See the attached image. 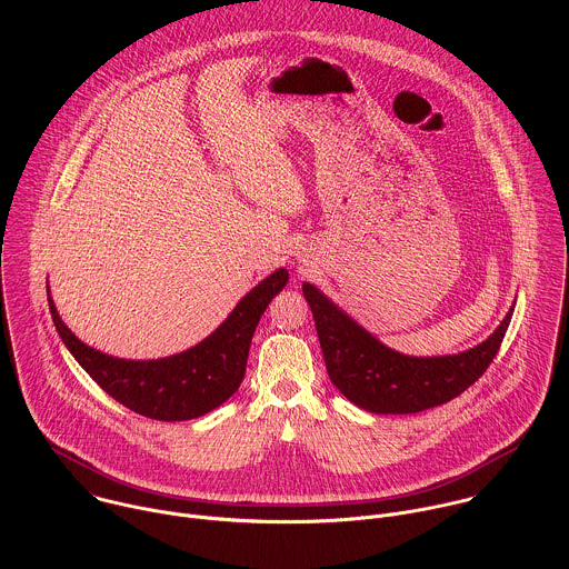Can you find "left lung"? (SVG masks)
I'll return each mask as SVG.
<instances>
[{
    "label": "left lung",
    "mask_w": 569,
    "mask_h": 569,
    "mask_svg": "<svg viewBox=\"0 0 569 569\" xmlns=\"http://www.w3.org/2000/svg\"><path fill=\"white\" fill-rule=\"evenodd\" d=\"M302 291L316 320L330 381L348 401L375 413H416L460 397L487 372L515 311H508L487 341L467 352L407 357L355 325L313 284H305Z\"/></svg>",
    "instance_id": "1"
}]
</instances>
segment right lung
<instances>
[{"instance_id":"obj_1","label":"right lung","mask_w":569,"mask_h":569,"mask_svg":"<svg viewBox=\"0 0 569 569\" xmlns=\"http://www.w3.org/2000/svg\"><path fill=\"white\" fill-rule=\"evenodd\" d=\"M278 269L253 287L230 318L194 348L156 361H127L102 355L63 325L54 302L50 313L57 330L84 372L118 403L156 420H190L226 403L241 386L249 343L260 316L287 284Z\"/></svg>"}]
</instances>
